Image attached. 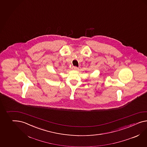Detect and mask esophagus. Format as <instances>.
Listing matches in <instances>:
<instances>
[{
  "label": "esophagus",
  "instance_id": "1",
  "mask_svg": "<svg viewBox=\"0 0 147 147\" xmlns=\"http://www.w3.org/2000/svg\"><path fill=\"white\" fill-rule=\"evenodd\" d=\"M72 69H73L74 70H77L78 69V68L77 67H76V66H74V67H72Z\"/></svg>",
  "mask_w": 147,
  "mask_h": 147
}]
</instances>
